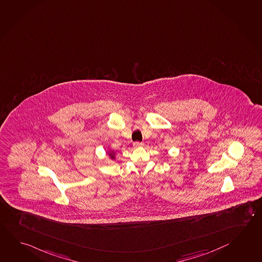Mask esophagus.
<instances>
[{"mask_svg":"<svg viewBox=\"0 0 262 262\" xmlns=\"http://www.w3.org/2000/svg\"><path fill=\"white\" fill-rule=\"evenodd\" d=\"M134 148H140V147H142L143 143L140 142H135L133 144Z\"/></svg>","mask_w":262,"mask_h":262,"instance_id":"34e87169","label":"esophagus"}]
</instances>
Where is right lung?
<instances>
[{"label":"right lung","mask_w":262,"mask_h":262,"mask_svg":"<svg viewBox=\"0 0 262 262\" xmlns=\"http://www.w3.org/2000/svg\"><path fill=\"white\" fill-rule=\"evenodd\" d=\"M107 154H108V156H109L110 159H112V160H114V161L115 160V155H116V152H115L114 150H111V149H109Z\"/></svg>","instance_id":"1"}]
</instances>
